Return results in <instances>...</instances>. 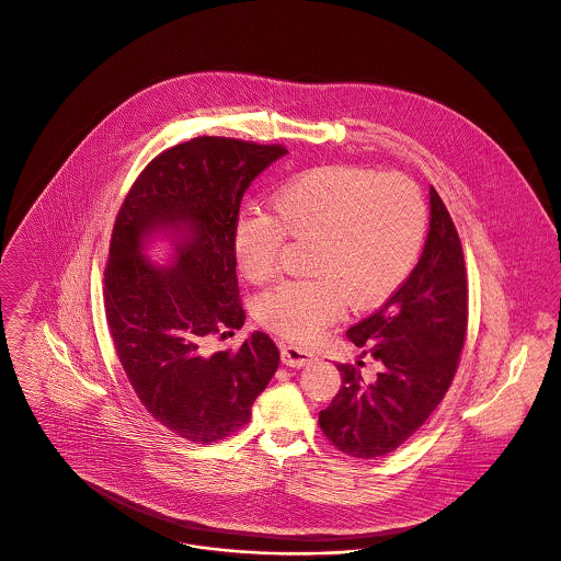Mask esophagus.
<instances>
[{
    "label": "esophagus",
    "mask_w": 561,
    "mask_h": 561,
    "mask_svg": "<svg viewBox=\"0 0 561 561\" xmlns=\"http://www.w3.org/2000/svg\"><path fill=\"white\" fill-rule=\"evenodd\" d=\"M318 356L311 352V350H307V347H301V345H282V360H284V365H288V367H307V365H311L313 360H316Z\"/></svg>",
    "instance_id": "34e87169"
}]
</instances>
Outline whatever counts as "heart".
Returning <instances> with one entry per match:
<instances>
[{
    "label": "heart",
    "mask_w": 561,
    "mask_h": 561,
    "mask_svg": "<svg viewBox=\"0 0 561 561\" xmlns=\"http://www.w3.org/2000/svg\"><path fill=\"white\" fill-rule=\"evenodd\" d=\"M425 201L405 174L322 167L293 176L271 198V216L237 219L232 252L243 277H275L284 237L309 243V279L286 282L256 302L260 324L275 335L313 344L344 316L367 309L405 279L425 232Z\"/></svg>",
    "instance_id": "b5f03b06"
}]
</instances>
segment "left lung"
Masks as SVG:
<instances>
[{"instance_id": "obj_1", "label": "left lung", "mask_w": 561, "mask_h": 561, "mask_svg": "<svg viewBox=\"0 0 561 561\" xmlns=\"http://www.w3.org/2000/svg\"><path fill=\"white\" fill-rule=\"evenodd\" d=\"M468 329L466 260L457 228L430 187V232L410 277L376 313L347 329V340L382 365L365 382L337 365L342 388L320 412L335 448L358 459L382 457L419 432L450 387Z\"/></svg>"}]
</instances>
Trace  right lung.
<instances>
[{
  "label": "right lung",
  "instance_id": "add662e5",
  "mask_svg": "<svg viewBox=\"0 0 561 561\" xmlns=\"http://www.w3.org/2000/svg\"><path fill=\"white\" fill-rule=\"evenodd\" d=\"M286 153L221 136L181 142L138 174L113 228L104 307L117 356L145 410L196 444L248 425L279 365L260 331L234 352L207 342L245 322L232 232L250 183ZM156 236L174 245L167 267L146 254Z\"/></svg>",
  "mask_w": 561,
  "mask_h": 561
}]
</instances>
